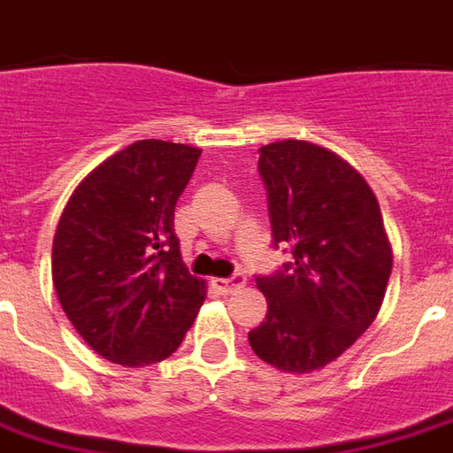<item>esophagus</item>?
I'll return each instance as SVG.
<instances>
[{
	"mask_svg": "<svg viewBox=\"0 0 453 453\" xmlns=\"http://www.w3.org/2000/svg\"><path fill=\"white\" fill-rule=\"evenodd\" d=\"M213 284H216L218 292L233 294V292H237V289H242V287L248 284V277H245L242 272H237V274H233V277H218V280H213Z\"/></svg>",
	"mask_w": 453,
	"mask_h": 453,
	"instance_id": "34e87169",
	"label": "esophagus"
}]
</instances>
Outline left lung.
Returning <instances> with one entry per match:
<instances>
[{
  "label": "left lung",
  "instance_id": "8db88e82",
  "mask_svg": "<svg viewBox=\"0 0 453 453\" xmlns=\"http://www.w3.org/2000/svg\"><path fill=\"white\" fill-rule=\"evenodd\" d=\"M257 172L272 245L292 257L255 277L267 321L250 331V346L274 368L311 372L353 346L380 311L392 270L380 205L353 166L311 142L265 144Z\"/></svg>",
  "mask_w": 453,
  "mask_h": 453
}]
</instances>
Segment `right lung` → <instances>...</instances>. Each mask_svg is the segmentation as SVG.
I'll return each instance as SVG.
<instances>
[{
    "label": "right lung",
    "instance_id": "add662e5",
    "mask_svg": "<svg viewBox=\"0 0 453 453\" xmlns=\"http://www.w3.org/2000/svg\"><path fill=\"white\" fill-rule=\"evenodd\" d=\"M201 150L142 139L85 179L53 237L63 311L103 358L139 368L181 346L205 296L183 267L173 211Z\"/></svg>",
    "mask_w": 453,
    "mask_h": 453
}]
</instances>
